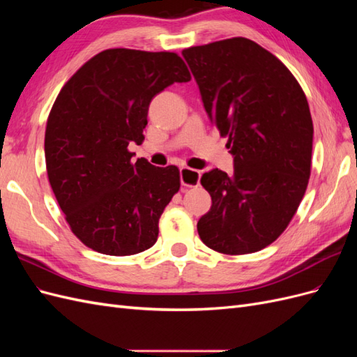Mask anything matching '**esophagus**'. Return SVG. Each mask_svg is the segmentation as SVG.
<instances>
[{
    "instance_id": "1",
    "label": "esophagus",
    "mask_w": 357,
    "mask_h": 357,
    "mask_svg": "<svg viewBox=\"0 0 357 357\" xmlns=\"http://www.w3.org/2000/svg\"><path fill=\"white\" fill-rule=\"evenodd\" d=\"M180 180L181 185L186 188H195L199 185L201 180V172L197 169H192L188 167H181L180 168Z\"/></svg>"
}]
</instances>
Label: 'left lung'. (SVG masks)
Instances as JSON below:
<instances>
[{"mask_svg":"<svg viewBox=\"0 0 357 357\" xmlns=\"http://www.w3.org/2000/svg\"><path fill=\"white\" fill-rule=\"evenodd\" d=\"M183 56L234 156L232 176L215 168L201 177L211 208L198 234L223 255L259 252L283 234L308 186L307 96L282 61L244 37L189 47Z\"/></svg>","mask_w":357,"mask_h":357,"instance_id":"1","label":"left lung"}]
</instances>
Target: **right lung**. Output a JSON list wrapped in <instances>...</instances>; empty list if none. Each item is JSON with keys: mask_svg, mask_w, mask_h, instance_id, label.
<instances>
[{"mask_svg": "<svg viewBox=\"0 0 357 357\" xmlns=\"http://www.w3.org/2000/svg\"><path fill=\"white\" fill-rule=\"evenodd\" d=\"M190 80L172 52L107 49L63 84L47 117V177L73 234L92 250L129 256L152 247L159 219L180 189L176 165L132 162L150 101Z\"/></svg>", "mask_w": 357, "mask_h": 357, "instance_id": "1", "label": "right lung"}]
</instances>
